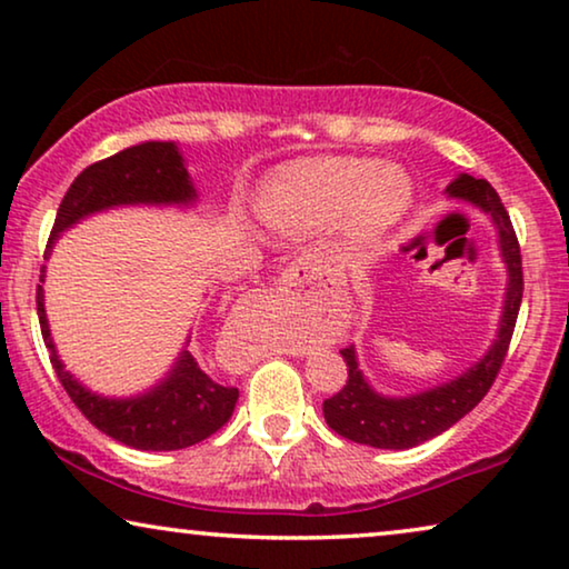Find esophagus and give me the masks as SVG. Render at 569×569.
Here are the masks:
<instances>
[{"label":"esophagus","instance_id":"1","mask_svg":"<svg viewBox=\"0 0 569 569\" xmlns=\"http://www.w3.org/2000/svg\"><path fill=\"white\" fill-rule=\"evenodd\" d=\"M256 308H261L263 313L267 316H284V313H290V308H292V298H290V292L287 290H263V292H259L256 295Z\"/></svg>","mask_w":569,"mask_h":569}]
</instances>
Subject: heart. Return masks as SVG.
I'll list each match as a JSON object with an SVG mask.
<instances>
[{"label":"heart","mask_w":569,"mask_h":569,"mask_svg":"<svg viewBox=\"0 0 569 569\" xmlns=\"http://www.w3.org/2000/svg\"><path fill=\"white\" fill-rule=\"evenodd\" d=\"M415 204L407 170L368 158H300L269 170L253 197V212L267 228L290 236L333 222L349 251L376 246L401 224Z\"/></svg>","instance_id":"heart-1"}]
</instances>
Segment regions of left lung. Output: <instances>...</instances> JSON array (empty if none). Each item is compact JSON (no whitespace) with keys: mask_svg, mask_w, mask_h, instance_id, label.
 <instances>
[{"mask_svg":"<svg viewBox=\"0 0 569 569\" xmlns=\"http://www.w3.org/2000/svg\"><path fill=\"white\" fill-rule=\"evenodd\" d=\"M446 193L450 199H458L485 212L497 230V248H500L505 271H508V284H505L500 323H497L492 345L461 376L407 396L380 393L362 372L355 345L341 349L349 378L339 393L323 401L326 425L333 432H339L341 438L386 450H407L422 446L425 440L438 438L440 432L453 427L458 419H463L485 399L489 386L495 383L497 372H500L505 355H508V345L520 310V298H523V271H520V248L516 230H512L510 217L505 212L500 197H497V191L485 178L458 173L446 186Z\"/></svg>","mask_w":569,"mask_h":569,"instance_id":"1","label":"left lung"}]
</instances>
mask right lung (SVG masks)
<instances>
[{"label": "right lung", "instance_id": "add662e5", "mask_svg": "<svg viewBox=\"0 0 569 569\" xmlns=\"http://www.w3.org/2000/svg\"><path fill=\"white\" fill-rule=\"evenodd\" d=\"M197 186L191 181L186 158L176 142L150 139V142L127 147V150L84 168L74 178L59 204L43 259L49 261L61 232L92 214L119 207L191 209L197 207ZM43 282L46 267L41 269L36 306L53 370L74 407L108 438L137 450H181L207 440L232 417L238 388L207 376L186 349L189 339L166 376L144 391L134 396H103L90 391L80 378L72 376V370L64 368L59 349L53 345L43 302Z\"/></svg>", "mask_w": 569, "mask_h": 569}]
</instances>
